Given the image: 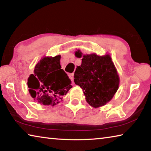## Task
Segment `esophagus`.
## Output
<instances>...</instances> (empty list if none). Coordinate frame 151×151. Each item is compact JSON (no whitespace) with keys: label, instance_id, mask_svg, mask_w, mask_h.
<instances>
[{"label":"esophagus","instance_id":"obj_1","mask_svg":"<svg viewBox=\"0 0 151 151\" xmlns=\"http://www.w3.org/2000/svg\"><path fill=\"white\" fill-rule=\"evenodd\" d=\"M69 78L71 79V80H72V81L73 82V81H74V74L73 73H72V74H70L69 75Z\"/></svg>","mask_w":151,"mask_h":151}]
</instances>
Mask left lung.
<instances>
[{
	"label": "left lung",
	"mask_w": 151,
	"mask_h": 151,
	"mask_svg": "<svg viewBox=\"0 0 151 151\" xmlns=\"http://www.w3.org/2000/svg\"><path fill=\"white\" fill-rule=\"evenodd\" d=\"M75 56L82 57L74 75V81L81 86L91 106L98 108L104 105L112 99L119 88V77L110 55L96 54L83 55L80 50Z\"/></svg>",
	"instance_id": "8db88e82"
}]
</instances>
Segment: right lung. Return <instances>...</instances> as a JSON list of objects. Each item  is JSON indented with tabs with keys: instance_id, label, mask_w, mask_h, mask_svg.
<instances>
[{
	"instance_id": "add662e5",
	"label": "right lung",
	"mask_w": 151,
	"mask_h": 151,
	"mask_svg": "<svg viewBox=\"0 0 151 151\" xmlns=\"http://www.w3.org/2000/svg\"><path fill=\"white\" fill-rule=\"evenodd\" d=\"M60 60V55L42 58L28 78L29 93L38 103L55 106L73 87L67 74L61 69Z\"/></svg>"
}]
</instances>
